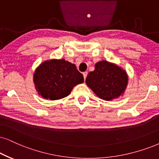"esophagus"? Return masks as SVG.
I'll use <instances>...</instances> for the list:
<instances>
[{
  "mask_svg": "<svg viewBox=\"0 0 159 159\" xmlns=\"http://www.w3.org/2000/svg\"><path fill=\"white\" fill-rule=\"evenodd\" d=\"M87 74H88L87 72H84V73H83V75H84V80H86V76H87Z\"/></svg>",
  "mask_w": 159,
  "mask_h": 159,
  "instance_id": "34e87169",
  "label": "esophagus"
}]
</instances>
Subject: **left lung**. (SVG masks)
Wrapping results in <instances>:
<instances>
[{"label":"left lung","instance_id":"obj_1","mask_svg":"<svg viewBox=\"0 0 159 159\" xmlns=\"http://www.w3.org/2000/svg\"><path fill=\"white\" fill-rule=\"evenodd\" d=\"M127 73L118 66L106 61L98 62L90 72L86 83L98 97L111 100L123 93L128 84Z\"/></svg>","mask_w":159,"mask_h":159}]
</instances>
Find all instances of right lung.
<instances>
[{
    "label": "right lung",
    "instance_id": "right-lung-1",
    "mask_svg": "<svg viewBox=\"0 0 159 159\" xmlns=\"http://www.w3.org/2000/svg\"><path fill=\"white\" fill-rule=\"evenodd\" d=\"M34 82L39 95L54 100L69 95L73 86L83 83L84 77L73 64L65 59H52L36 69Z\"/></svg>",
    "mask_w": 159,
    "mask_h": 159
}]
</instances>
